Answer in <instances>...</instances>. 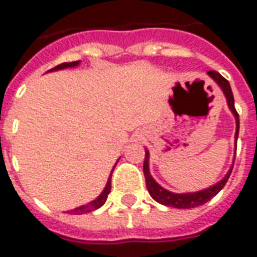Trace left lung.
Listing matches in <instances>:
<instances>
[{
  "label": "left lung",
  "mask_w": 257,
  "mask_h": 257,
  "mask_svg": "<svg viewBox=\"0 0 257 257\" xmlns=\"http://www.w3.org/2000/svg\"><path fill=\"white\" fill-rule=\"evenodd\" d=\"M207 74L212 77L217 84L220 85V88L224 92L225 98H227V103H228V108L231 109V112L235 116V123H236V130H235V141L238 138V133H239V114L235 110V106H234V95H232V91H231L230 83L221 76L217 72L214 70H209ZM149 152L145 149V161H144V176H145V183H147V188H148V192L151 194V196L154 198L155 201L159 202L165 206H172L177 207V209H191V207L201 206L203 203H206L207 201H210L213 196L217 195L220 192V190L225 185V183L228 181L230 178V174L232 172V167H234V163L232 166L228 170V173L225 174V177L219 181L217 184H214L210 188H206L203 191H198V192H192V194H174V192H170V191L165 190L163 187H161L159 184L155 181L152 176L149 174Z\"/></svg>",
  "instance_id": "obj_1"
}]
</instances>
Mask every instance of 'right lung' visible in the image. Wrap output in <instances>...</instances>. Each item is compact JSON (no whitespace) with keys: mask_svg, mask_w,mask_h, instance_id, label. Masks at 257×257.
I'll list each match as a JSON object with an SVG mask.
<instances>
[{"mask_svg":"<svg viewBox=\"0 0 257 257\" xmlns=\"http://www.w3.org/2000/svg\"><path fill=\"white\" fill-rule=\"evenodd\" d=\"M79 61H74V62H65V63H61V65H58L54 69H51V70H61V69H66V67H74L79 65ZM48 70V72H51ZM113 172V170H112ZM110 177H112V174H110ZM110 177L108 178V183H106V187H105V190L102 191V194L96 198L95 201L90 202V203H87V205H83V206L76 207L73 210H69L70 214H83V213H88L92 212V210H95L98 207H101L106 202V198H108L109 192H110Z\"/></svg>","mask_w":257,"mask_h":257,"instance_id":"right-lung-1","label":"right lung"}]
</instances>
